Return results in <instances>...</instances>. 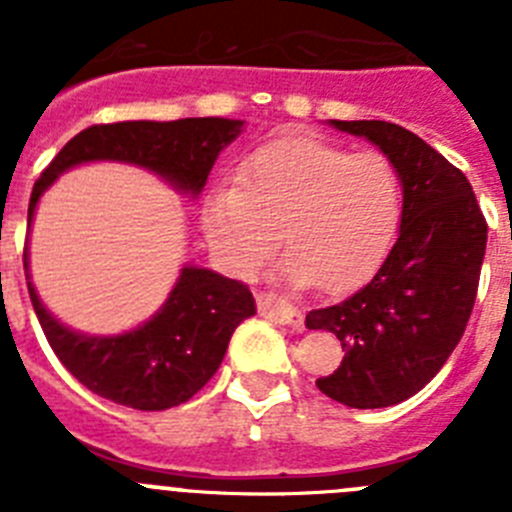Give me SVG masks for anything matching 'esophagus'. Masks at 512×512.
<instances>
[{"mask_svg": "<svg viewBox=\"0 0 512 512\" xmlns=\"http://www.w3.org/2000/svg\"><path fill=\"white\" fill-rule=\"evenodd\" d=\"M259 310H261V315H266V318L287 325V328H292L295 333H302V330H305V320H302L300 312L289 305V302L279 300V297L261 295L259 297Z\"/></svg>", "mask_w": 512, "mask_h": 512, "instance_id": "34e87169", "label": "esophagus"}]
</instances>
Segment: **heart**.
I'll return each mask as SVG.
<instances>
[{
  "label": "heart",
  "mask_w": 512,
  "mask_h": 512,
  "mask_svg": "<svg viewBox=\"0 0 512 512\" xmlns=\"http://www.w3.org/2000/svg\"><path fill=\"white\" fill-rule=\"evenodd\" d=\"M400 215V176L387 158L295 138L253 153L238 184H217L200 223L207 246L238 277H251L284 233L279 279L338 292L377 269Z\"/></svg>",
  "instance_id": "b5f03b06"
}]
</instances>
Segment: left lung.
Returning a JSON list of instances; mask_svg holds the SVG:
<instances>
[{
	"label": "left lung",
	"mask_w": 512,
	"mask_h": 512,
	"mask_svg": "<svg viewBox=\"0 0 512 512\" xmlns=\"http://www.w3.org/2000/svg\"><path fill=\"white\" fill-rule=\"evenodd\" d=\"M369 140L402 187L397 241L372 279L338 305L307 312L346 351L318 390L346 408H390L418 395L464 336L487 248L472 184L423 138L395 122L328 120Z\"/></svg>",
	"instance_id": "left-lung-1"
}]
</instances>
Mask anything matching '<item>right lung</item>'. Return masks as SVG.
<instances>
[{
  "label": "right lung",
  "instance_id": "1",
  "mask_svg": "<svg viewBox=\"0 0 512 512\" xmlns=\"http://www.w3.org/2000/svg\"><path fill=\"white\" fill-rule=\"evenodd\" d=\"M243 120L187 117L92 125L58 151L30 194L27 228L45 189L84 164H130L153 171L192 200L205 189L217 156L243 133ZM25 279L35 315L61 364L94 395L135 410H169L205 387L223 364L233 330L256 315L246 284L205 266L184 264L164 305L140 325L112 336H89L61 323L40 300L25 246Z\"/></svg>",
  "mask_w": 512,
  "mask_h": 512
}]
</instances>
